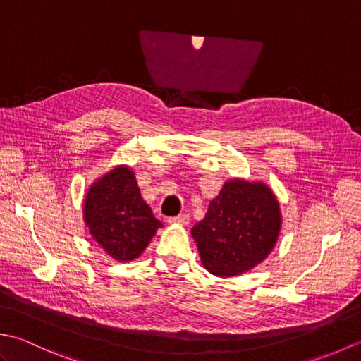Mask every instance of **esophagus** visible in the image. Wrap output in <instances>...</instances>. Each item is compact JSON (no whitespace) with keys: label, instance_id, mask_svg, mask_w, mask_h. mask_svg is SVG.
<instances>
[{"label":"esophagus","instance_id":"34e87169","mask_svg":"<svg viewBox=\"0 0 361 361\" xmlns=\"http://www.w3.org/2000/svg\"><path fill=\"white\" fill-rule=\"evenodd\" d=\"M169 224H178V225H188L189 224V216L188 214H180L176 217L169 219Z\"/></svg>","mask_w":361,"mask_h":361}]
</instances>
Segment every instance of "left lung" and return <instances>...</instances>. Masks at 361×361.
Returning a JSON list of instances; mask_svg holds the SVG:
<instances>
[{
  "label": "left lung",
  "mask_w": 361,
  "mask_h": 361,
  "mask_svg": "<svg viewBox=\"0 0 361 361\" xmlns=\"http://www.w3.org/2000/svg\"><path fill=\"white\" fill-rule=\"evenodd\" d=\"M281 229L279 203L264 183L226 181L208 212L192 228L202 262L209 273L237 276L270 255Z\"/></svg>",
  "instance_id": "8db88e82"
}]
</instances>
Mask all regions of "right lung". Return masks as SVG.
I'll return each instance as SVG.
<instances>
[{
  "label": "right lung",
  "instance_id": "obj_1",
  "mask_svg": "<svg viewBox=\"0 0 361 361\" xmlns=\"http://www.w3.org/2000/svg\"><path fill=\"white\" fill-rule=\"evenodd\" d=\"M83 219L91 237L119 262L140 256L163 226L142 200L135 173L126 166L114 167L90 188Z\"/></svg>",
  "mask_w": 361,
  "mask_h": 361
}]
</instances>
